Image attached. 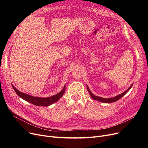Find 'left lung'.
Segmentation results:
<instances>
[{
	"instance_id": "8db88e82",
	"label": "left lung",
	"mask_w": 148,
	"mask_h": 148,
	"mask_svg": "<svg viewBox=\"0 0 148 148\" xmlns=\"http://www.w3.org/2000/svg\"><path fill=\"white\" fill-rule=\"evenodd\" d=\"M133 84H132L131 86H130V88L127 90H125V92H123V93H122V94L116 96V97H114L113 98H102V97H98V96H96L95 95H94L92 94V92L90 90L89 87L87 85V89L89 92V95H90L91 98L93 99H95V100H97V101H98L99 102H102V103H113V102H115L116 101L119 100L120 98H121L123 96L125 95L130 90V89L131 88V87L133 86Z\"/></svg>"
}]
</instances>
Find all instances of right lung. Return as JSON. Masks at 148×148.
I'll return each mask as SVG.
<instances>
[{"label":"right lung","mask_w":148,"mask_h":148,"mask_svg":"<svg viewBox=\"0 0 148 148\" xmlns=\"http://www.w3.org/2000/svg\"><path fill=\"white\" fill-rule=\"evenodd\" d=\"M12 86L15 92L17 93V94L22 99L34 105H35L37 106H45V107L49 106L52 104L56 103L57 101H58L62 96H63L65 90V87H66L65 85L63 89L56 95H53L50 97L41 98V97H34L32 95L26 94L25 93H23L19 91L17 89L15 88L12 84Z\"/></svg>","instance_id":"obj_1"}]
</instances>
